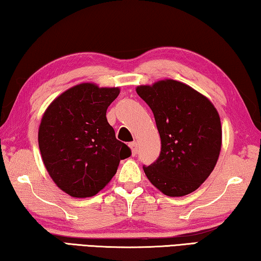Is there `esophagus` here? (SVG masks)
<instances>
[{
  "mask_svg": "<svg viewBox=\"0 0 261 261\" xmlns=\"http://www.w3.org/2000/svg\"><path fill=\"white\" fill-rule=\"evenodd\" d=\"M129 147L131 148L132 155H136L137 152H138V143L137 141H132V143L129 144Z\"/></svg>",
  "mask_w": 261,
  "mask_h": 261,
  "instance_id": "34e87169",
  "label": "esophagus"
}]
</instances>
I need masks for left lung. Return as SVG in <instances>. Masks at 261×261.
I'll return each instance as SVG.
<instances>
[{"instance_id":"obj_1","label":"left lung","mask_w":261,"mask_h":261,"mask_svg":"<svg viewBox=\"0 0 261 261\" xmlns=\"http://www.w3.org/2000/svg\"><path fill=\"white\" fill-rule=\"evenodd\" d=\"M136 91L152 109L161 138L160 155L144 167L145 175L166 196L196 191L220 155L222 127L218 110L205 95L174 79L137 86Z\"/></svg>"}]
</instances>
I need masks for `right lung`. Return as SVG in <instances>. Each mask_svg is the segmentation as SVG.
Returning <instances> with one entry per match:
<instances>
[{"label":"right lung","mask_w":261,"mask_h":261,"mask_svg":"<svg viewBox=\"0 0 261 261\" xmlns=\"http://www.w3.org/2000/svg\"><path fill=\"white\" fill-rule=\"evenodd\" d=\"M120 87L82 83L60 94L43 113L39 148L48 174L73 198L95 196L131 155L106 117Z\"/></svg>","instance_id":"1"}]
</instances>
